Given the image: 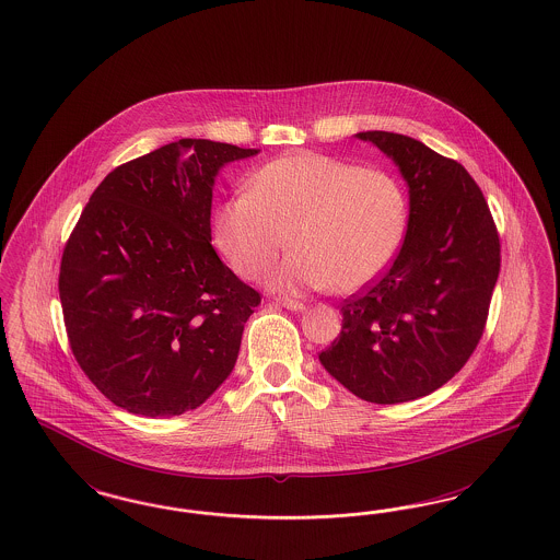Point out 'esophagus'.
Returning <instances> with one entry per match:
<instances>
[{
	"mask_svg": "<svg viewBox=\"0 0 560 560\" xmlns=\"http://www.w3.org/2000/svg\"><path fill=\"white\" fill-rule=\"evenodd\" d=\"M276 303L282 305V307L290 308V311H303L305 308L301 301H294V299H276Z\"/></svg>",
	"mask_w": 560,
	"mask_h": 560,
	"instance_id": "1",
	"label": "esophagus"
}]
</instances>
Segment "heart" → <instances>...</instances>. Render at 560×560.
Instances as JSON below:
<instances>
[{"label": "heart", "mask_w": 560, "mask_h": 560, "mask_svg": "<svg viewBox=\"0 0 560 560\" xmlns=\"http://www.w3.org/2000/svg\"><path fill=\"white\" fill-rule=\"evenodd\" d=\"M408 220V196L387 171L290 152L259 166L247 191L218 206L212 233L247 280L270 270L289 236L292 253L271 273L273 289L354 294L389 268Z\"/></svg>", "instance_id": "obj_1"}]
</instances>
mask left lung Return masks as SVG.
Listing matches in <instances>:
<instances>
[{
	"label": "left lung",
	"instance_id": "1",
	"mask_svg": "<svg viewBox=\"0 0 560 560\" xmlns=\"http://www.w3.org/2000/svg\"><path fill=\"white\" fill-rule=\"evenodd\" d=\"M396 161L410 220L394 264L342 303V331L319 352L331 377L373 404L429 396L474 354L501 271V241L476 180L415 138L362 131Z\"/></svg>",
	"mask_w": 560,
	"mask_h": 560
}]
</instances>
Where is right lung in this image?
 Returning <instances> with one entry per match:
<instances>
[{
	"label": "right lung",
	"instance_id": "add662e5",
	"mask_svg": "<svg viewBox=\"0 0 560 560\" xmlns=\"http://www.w3.org/2000/svg\"><path fill=\"white\" fill-rule=\"evenodd\" d=\"M257 154L185 138L113 168L68 238L59 299L73 357L131 415L201 406L235 366L261 303L212 247L222 164Z\"/></svg>",
	"mask_w": 560,
	"mask_h": 560
}]
</instances>
